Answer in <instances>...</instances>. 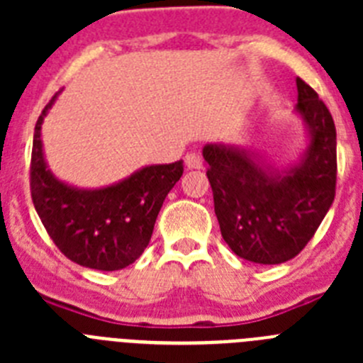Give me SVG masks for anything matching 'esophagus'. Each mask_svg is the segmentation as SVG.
Here are the masks:
<instances>
[{
	"label": "esophagus",
	"mask_w": 363,
	"mask_h": 363,
	"mask_svg": "<svg viewBox=\"0 0 363 363\" xmlns=\"http://www.w3.org/2000/svg\"><path fill=\"white\" fill-rule=\"evenodd\" d=\"M185 165H187L189 169H201V165H203V160H201L200 154L189 152V154H185Z\"/></svg>",
	"instance_id": "esophagus-1"
}]
</instances>
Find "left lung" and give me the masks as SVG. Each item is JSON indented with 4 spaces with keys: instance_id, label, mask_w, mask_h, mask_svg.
Masks as SVG:
<instances>
[{
    "instance_id": "left-lung-1",
    "label": "left lung",
    "mask_w": 363,
    "mask_h": 363,
    "mask_svg": "<svg viewBox=\"0 0 363 363\" xmlns=\"http://www.w3.org/2000/svg\"><path fill=\"white\" fill-rule=\"evenodd\" d=\"M296 86V112L311 136L296 167L271 174L247 150L203 147L221 236L234 255L255 264H284L300 255L336 194L335 121L313 86L301 78Z\"/></svg>"
}]
</instances>
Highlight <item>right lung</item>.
Returning <instances> with one entry per match:
<instances>
[{
    "label": "right lung",
    "instance_id": "add662e5",
    "mask_svg": "<svg viewBox=\"0 0 363 363\" xmlns=\"http://www.w3.org/2000/svg\"><path fill=\"white\" fill-rule=\"evenodd\" d=\"M56 96L45 105L34 129L32 203L52 242L74 264L118 271L136 262L149 245L163 200L184 174V162L143 167L120 184L98 191L62 184L45 165L40 138Z\"/></svg>",
    "mask_w": 363,
    "mask_h": 363
}]
</instances>
